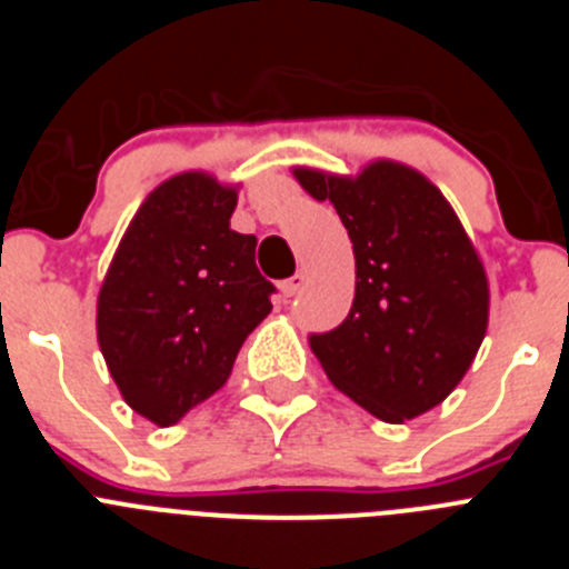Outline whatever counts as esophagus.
Here are the masks:
<instances>
[{
	"label": "esophagus",
	"mask_w": 569,
	"mask_h": 569,
	"mask_svg": "<svg viewBox=\"0 0 569 569\" xmlns=\"http://www.w3.org/2000/svg\"><path fill=\"white\" fill-rule=\"evenodd\" d=\"M305 281H308L305 270H296V273L290 276V279L284 281V284H281V293H284V296H296L301 288H305Z\"/></svg>",
	"instance_id": "obj_1"
}]
</instances>
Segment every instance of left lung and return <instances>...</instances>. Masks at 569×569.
Here are the masks:
<instances>
[{"mask_svg": "<svg viewBox=\"0 0 569 569\" xmlns=\"http://www.w3.org/2000/svg\"><path fill=\"white\" fill-rule=\"evenodd\" d=\"M330 199L356 256L353 308L310 333L328 379L376 419L399 425L441 405L465 379L487 330V276L436 184L396 162L356 179L296 170Z\"/></svg>", "mask_w": 569, "mask_h": 569, "instance_id": "left-lung-1", "label": "left lung"}]
</instances>
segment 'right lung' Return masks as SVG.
<instances>
[{
  "instance_id": "obj_1",
  "label": "right lung",
  "mask_w": 569,
  "mask_h": 569,
  "mask_svg": "<svg viewBox=\"0 0 569 569\" xmlns=\"http://www.w3.org/2000/svg\"><path fill=\"white\" fill-rule=\"evenodd\" d=\"M236 190L204 173L168 179L142 202L99 290V347L136 413L170 427L228 381L236 353L273 310L256 236L230 230Z\"/></svg>"
}]
</instances>
